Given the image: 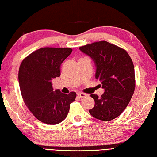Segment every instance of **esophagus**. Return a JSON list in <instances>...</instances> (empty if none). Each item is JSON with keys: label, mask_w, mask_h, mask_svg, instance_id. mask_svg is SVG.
Segmentation results:
<instances>
[{"label": "esophagus", "mask_w": 157, "mask_h": 157, "mask_svg": "<svg viewBox=\"0 0 157 157\" xmlns=\"http://www.w3.org/2000/svg\"><path fill=\"white\" fill-rule=\"evenodd\" d=\"M77 96H78V98H84L86 96V94H83V93H78L77 94Z\"/></svg>", "instance_id": "1"}]
</instances>
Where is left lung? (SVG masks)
<instances>
[{"label": "left lung", "instance_id": "left-lung-1", "mask_svg": "<svg viewBox=\"0 0 157 157\" xmlns=\"http://www.w3.org/2000/svg\"><path fill=\"white\" fill-rule=\"evenodd\" d=\"M96 66V79L101 82L104 93L101 97L91 96L95 101L90 109L92 117L111 121L119 117L128 106L135 89V73L132 60L124 49L102 40L79 48Z\"/></svg>", "mask_w": 157, "mask_h": 157}]
</instances>
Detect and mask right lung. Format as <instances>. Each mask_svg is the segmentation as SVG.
<instances>
[{"instance_id":"right-lung-1","label":"right lung","mask_w":157,"mask_h":157,"mask_svg":"<svg viewBox=\"0 0 157 157\" xmlns=\"http://www.w3.org/2000/svg\"><path fill=\"white\" fill-rule=\"evenodd\" d=\"M72 52L69 48H42L35 51L21 63L19 86L25 104L43 123L54 125L67 117L76 92L63 94L53 91L52 79L61 75L60 66Z\"/></svg>"}]
</instances>
